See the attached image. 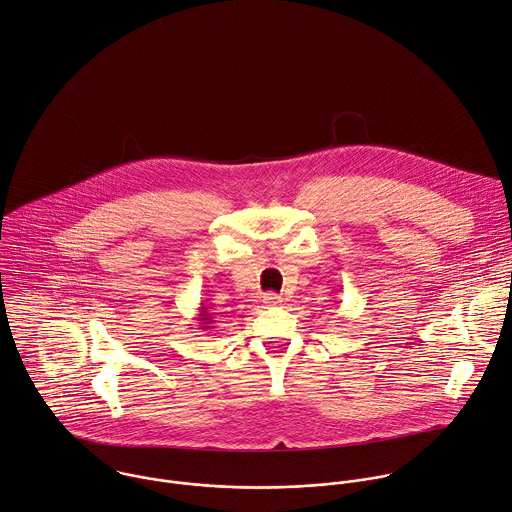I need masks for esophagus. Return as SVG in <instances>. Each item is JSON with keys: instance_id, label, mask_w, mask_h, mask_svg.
Listing matches in <instances>:
<instances>
[{"instance_id": "obj_1", "label": "esophagus", "mask_w": 512, "mask_h": 512, "mask_svg": "<svg viewBox=\"0 0 512 512\" xmlns=\"http://www.w3.org/2000/svg\"><path fill=\"white\" fill-rule=\"evenodd\" d=\"M262 300H264L266 306H278L282 302V298L278 294H264Z\"/></svg>"}]
</instances>
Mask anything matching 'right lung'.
<instances>
[{
  "label": "right lung",
  "instance_id": "obj_1",
  "mask_svg": "<svg viewBox=\"0 0 512 512\" xmlns=\"http://www.w3.org/2000/svg\"><path fill=\"white\" fill-rule=\"evenodd\" d=\"M198 310H200V314H198V318H196V320L200 322L198 326H200L202 330H210V328H214V326H212V324H214V316L208 312V306L200 304V308H198Z\"/></svg>",
  "mask_w": 512,
  "mask_h": 512
}]
</instances>
